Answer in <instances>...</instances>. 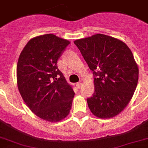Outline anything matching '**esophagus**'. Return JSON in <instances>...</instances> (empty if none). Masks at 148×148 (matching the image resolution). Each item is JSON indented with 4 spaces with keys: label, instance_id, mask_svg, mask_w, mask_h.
I'll list each match as a JSON object with an SVG mask.
<instances>
[{
    "label": "esophagus",
    "instance_id": "1",
    "mask_svg": "<svg viewBox=\"0 0 148 148\" xmlns=\"http://www.w3.org/2000/svg\"><path fill=\"white\" fill-rule=\"evenodd\" d=\"M82 86H83V84H82V83H81V82L76 84V87L78 88V89H81V88L82 87Z\"/></svg>",
    "mask_w": 148,
    "mask_h": 148
}]
</instances>
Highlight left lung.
Here are the masks:
<instances>
[{
	"instance_id": "obj_1",
	"label": "left lung",
	"mask_w": 148,
	"mask_h": 148,
	"mask_svg": "<svg viewBox=\"0 0 148 148\" xmlns=\"http://www.w3.org/2000/svg\"><path fill=\"white\" fill-rule=\"evenodd\" d=\"M74 43L94 75L95 92L86 100L89 109L99 118L115 116L137 86L139 69L132 52L121 40L101 34Z\"/></svg>"
}]
</instances>
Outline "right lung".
<instances>
[{"label": "right lung", "mask_w": 148, "mask_h": 148, "mask_svg": "<svg viewBox=\"0 0 148 148\" xmlns=\"http://www.w3.org/2000/svg\"><path fill=\"white\" fill-rule=\"evenodd\" d=\"M70 43L54 34L41 35L30 40L19 56V92L31 111L46 121H61L71 108L75 92L57 67Z\"/></svg>", "instance_id": "1"}]
</instances>
